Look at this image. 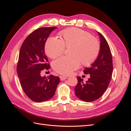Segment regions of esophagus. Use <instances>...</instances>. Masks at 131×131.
Listing matches in <instances>:
<instances>
[{
	"label": "esophagus",
	"mask_w": 131,
	"mask_h": 131,
	"mask_svg": "<svg viewBox=\"0 0 131 131\" xmlns=\"http://www.w3.org/2000/svg\"><path fill=\"white\" fill-rule=\"evenodd\" d=\"M59 78H60V79H61V81L64 80H66V79L68 78L67 77H63V76H60V77H59Z\"/></svg>",
	"instance_id": "obj_1"
}]
</instances>
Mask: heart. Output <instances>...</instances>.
Segmentation results:
<instances>
[{
	"mask_svg": "<svg viewBox=\"0 0 131 131\" xmlns=\"http://www.w3.org/2000/svg\"><path fill=\"white\" fill-rule=\"evenodd\" d=\"M61 39L50 37L45 45L46 54L54 58L63 53L65 46L71 47L70 56H63L52 63L53 69L57 73L68 75L80 66H88L95 61L100 50L97 39L86 31L77 28H72L60 33Z\"/></svg>",
	"mask_w": 131,
	"mask_h": 131,
	"instance_id": "heart-1",
	"label": "heart"
}]
</instances>
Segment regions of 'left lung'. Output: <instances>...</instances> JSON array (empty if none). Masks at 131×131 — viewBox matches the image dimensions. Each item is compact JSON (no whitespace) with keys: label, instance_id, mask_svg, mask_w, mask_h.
I'll return each mask as SVG.
<instances>
[{"label":"left lung","instance_id":"left-lung-1","mask_svg":"<svg viewBox=\"0 0 131 131\" xmlns=\"http://www.w3.org/2000/svg\"><path fill=\"white\" fill-rule=\"evenodd\" d=\"M100 37V51L97 58L84 73L90 74V78L86 82L78 77V84L75 93L80 100L93 102L100 98L108 88L112 78L113 69L112 55L109 46L104 37L98 32Z\"/></svg>","mask_w":131,"mask_h":131}]
</instances>
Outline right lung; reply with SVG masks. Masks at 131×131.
Returning <instances> with one entry per match:
<instances>
[{"mask_svg":"<svg viewBox=\"0 0 131 131\" xmlns=\"http://www.w3.org/2000/svg\"><path fill=\"white\" fill-rule=\"evenodd\" d=\"M57 27H42L30 34L23 41L19 51L17 72L22 88L31 100L46 101L52 98L60 81L58 77L41 76L42 70L50 66L45 54V44L51 33Z\"/></svg>","mask_w":131,"mask_h":131,"instance_id":"obj_1","label":"right lung"}]
</instances>
